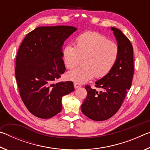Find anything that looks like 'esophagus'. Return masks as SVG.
Wrapping results in <instances>:
<instances>
[{"instance_id":"34e87169","label":"esophagus","mask_w":150,"mask_h":150,"mask_svg":"<svg viewBox=\"0 0 150 150\" xmlns=\"http://www.w3.org/2000/svg\"><path fill=\"white\" fill-rule=\"evenodd\" d=\"M80 87H81V85L80 84H79V83H74V87L75 88H77Z\"/></svg>"}]
</instances>
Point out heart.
<instances>
[{"instance_id":"b5f03b06","label":"heart","mask_w":150,"mask_h":150,"mask_svg":"<svg viewBox=\"0 0 150 150\" xmlns=\"http://www.w3.org/2000/svg\"><path fill=\"white\" fill-rule=\"evenodd\" d=\"M66 67L73 69L84 59L83 67L68 72L67 79L84 83L94 77L102 78L115 67L119 57V47L105 35L95 32H87L79 35L75 46L67 45L63 49Z\"/></svg>"}]
</instances>
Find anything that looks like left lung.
<instances>
[{
	"label": "left lung",
	"instance_id": "left-lung-1",
	"mask_svg": "<svg viewBox=\"0 0 150 150\" xmlns=\"http://www.w3.org/2000/svg\"><path fill=\"white\" fill-rule=\"evenodd\" d=\"M111 30L118 43V59L111 71L95 83V87L102 91L85 86L87 95L81 106L85 116L96 121L107 120L117 112L131 87L134 75L132 45L121 30L113 27Z\"/></svg>",
	"mask_w": 150,
	"mask_h": 150
}]
</instances>
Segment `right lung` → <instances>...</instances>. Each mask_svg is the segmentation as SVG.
Instances as JSON below:
<instances>
[{
    "label": "right lung",
    "instance_id": "add662e5",
    "mask_svg": "<svg viewBox=\"0 0 150 150\" xmlns=\"http://www.w3.org/2000/svg\"><path fill=\"white\" fill-rule=\"evenodd\" d=\"M76 30L69 26L38 27L20 45L15 67L17 85L25 106L37 117L50 118L60 112L62 97L75 89L72 81H54L65 71L62 47Z\"/></svg>",
    "mask_w": 150,
    "mask_h": 150
}]
</instances>
